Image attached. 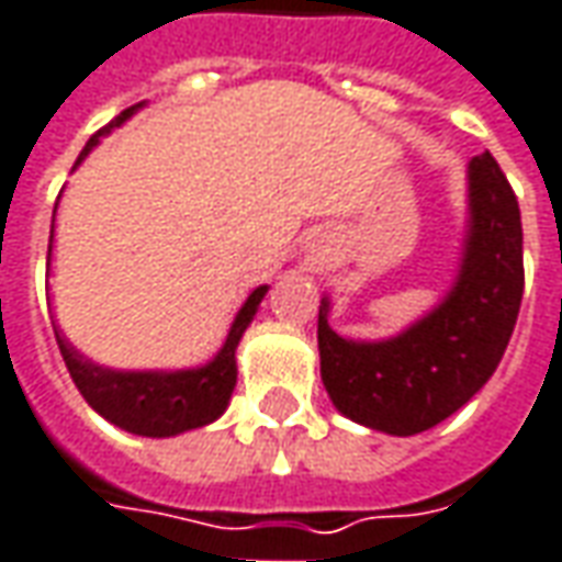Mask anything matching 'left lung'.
Wrapping results in <instances>:
<instances>
[{"mask_svg":"<svg viewBox=\"0 0 562 562\" xmlns=\"http://www.w3.org/2000/svg\"><path fill=\"white\" fill-rule=\"evenodd\" d=\"M470 229L451 292L432 314L382 341L341 339L319 301L323 385L348 419L416 436L460 411L492 379L522 301L519 202L492 151L470 161Z\"/></svg>","mask_w":562,"mask_h":562,"instance_id":"1","label":"left lung"}]
</instances>
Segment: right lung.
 Returning <instances> with one entry per match:
<instances>
[{
    "mask_svg": "<svg viewBox=\"0 0 562 562\" xmlns=\"http://www.w3.org/2000/svg\"><path fill=\"white\" fill-rule=\"evenodd\" d=\"M136 108L143 105L126 108L111 124L102 126L80 151L77 165L92 151V146H99V136L124 124L130 114H136ZM263 295H267V285H258L239 307L217 358L207 360L204 367H192V370H173V373H167V370H108V367H99L83 358L80 351H74L68 339L58 333V326H55V339L61 348V358L68 363L74 385L80 389V395L87 397V404L95 414H102L108 423L121 426L133 436L170 438L207 426L226 411L229 395L236 389V348H239V339L248 329V323L258 314Z\"/></svg>",
    "mask_w": 562,
    "mask_h": 562,
    "instance_id": "right-lung-1",
    "label": "right lung"
}]
</instances>
